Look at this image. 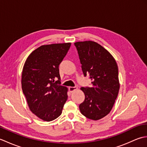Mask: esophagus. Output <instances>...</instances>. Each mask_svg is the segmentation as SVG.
Here are the masks:
<instances>
[{
    "instance_id": "1",
    "label": "esophagus",
    "mask_w": 147,
    "mask_h": 147,
    "mask_svg": "<svg viewBox=\"0 0 147 147\" xmlns=\"http://www.w3.org/2000/svg\"><path fill=\"white\" fill-rule=\"evenodd\" d=\"M78 89L77 86H70L69 87V90L70 92H73L74 90H76Z\"/></svg>"
}]
</instances>
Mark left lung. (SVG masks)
Listing matches in <instances>:
<instances>
[{
    "mask_svg": "<svg viewBox=\"0 0 147 147\" xmlns=\"http://www.w3.org/2000/svg\"><path fill=\"white\" fill-rule=\"evenodd\" d=\"M84 76L92 80V87H82L85 100L79 106L81 113L96 121L106 116L116 100L120 84L116 61L110 52L93 41L74 43Z\"/></svg>",
    "mask_w": 147,
    "mask_h": 147,
    "instance_id": "1",
    "label": "left lung"
}]
</instances>
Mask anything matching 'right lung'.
I'll list each match as a JSON object with an SVG mask.
<instances>
[{"label":"right lung","mask_w":147,"mask_h":147,"mask_svg":"<svg viewBox=\"0 0 147 147\" xmlns=\"http://www.w3.org/2000/svg\"><path fill=\"white\" fill-rule=\"evenodd\" d=\"M71 43L44 45L33 51L24 64L21 86L28 107L45 121H51L62 113L67 99V88L61 85L59 65ZM58 78L57 81L55 80Z\"/></svg>","instance_id":"1"}]
</instances>
